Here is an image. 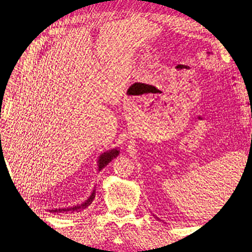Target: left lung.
<instances>
[{"mask_svg":"<svg viewBox=\"0 0 252 252\" xmlns=\"http://www.w3.org/2000/svg\"><path fill=\"white\" fill-rule=\"evenodd\" d=\"M154 217H155V218H156V219H158V220H159V218H158V217H156V216H155V215H154Z\"/></svg>","mask_w":252,"mask_h":252,"instance_id":"8db88e82","label":"left lung"}]
</instances>
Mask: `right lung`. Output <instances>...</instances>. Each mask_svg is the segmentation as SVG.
<instances>
[{
    "label": "right lung",
    "mask_w": 252,
    "mask_h": 252,
    "mask_svg": "<svg viewBox=\"0 0 252 252\" xmlns=\"http://www.w3.org/2000/svg\"><path fill=\"white\" fill-rule=\"evenodd\" d=\"M120 151L118 148H114V149H109L103 154H100V156L98 157L97 160V165H98V172L104 169L107 164H108L112 159L117 158V156H119ZM95 198V189H93V191L91 192L90 197L88 198L87 200L83 201L81 205H77L73 207H69V208H58V209H52V210H49L51 212H57V213H67V212H79L81 211L82 209H85L87 207H89L91 203L93 202Z\"/></svg>",
    "instance_id": "right-lung-1"
}]
</instances>
